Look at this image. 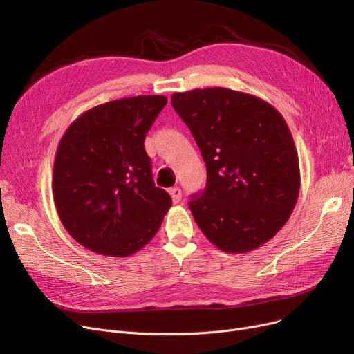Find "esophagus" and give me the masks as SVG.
Instances as JSON below:
<instances>
[{
  "label": "esophagus",
  "mask_w": 354,
  "mask_h": 354,
  "mask_svg": "<svg viewBox=\"0 0 354 354\" xmlns=\"http://www.w3.org/2000/svg\"><path fill=\"white\" fill-rule=\"evenodd\" d=\"M169 194H170V197H172V201H174L175 204H178V203L180 201V198H182V191H180V188H178V187L170 188V189H169Z\"/></svg>",
  "instance_id": "esophagus-1"
}]
</instances>
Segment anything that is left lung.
<instances>
[{
  "label": "left lung",
  "instance_id": "1",
  "mask_svg": "<svg viewBox=\"0 0 354 354\" xmlns=\"http://www.w3.org/2000/svg\"><path fill=\"white\" fill-rule=\"evenodd\" d=\"M207 167L203 194L189 201L205 238L243 254L274 238L300 189L299 157L281 113L257 96L225 87L172 95Z\"/></svg>",
  "mask_w": 354,
  "mask_h": 354
}]
</instances>
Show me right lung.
Listing matches in <instances>:
<instances>
[{
	"label": "right lung",
	"mask_w": 354,
	"mask_h": 354,
	"mask_svg": "<svg viewBox=\"0 0 354 354\" xmlns=\"http://www.w3.org/2000/svg\"><path fill=\"white\" fill-rule=\"evenodd\" d=\"M165 96L112 100L82 113L65 131L52 194L62 226L88 251L129 257L146 246L172 205L157 188L144 138Z\"/></svg>",
	"instance_id": "add662e5"
}]
</instances>
